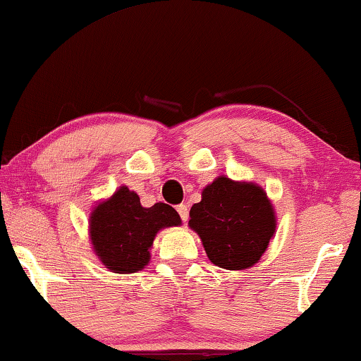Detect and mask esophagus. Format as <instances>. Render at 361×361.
Here are the masks:
<instances>
[{"mask_svg":"<svg viewBox=\"0 0 361 361\" xmlns=\"http://www.w3.org/2000/svg\"><path fill=\"white\" fill-rule=\"evenodd\" d=\"M177 212H179L180 219L184 222L189 219V209H188V206H185V204H179V206H177Z\"/></svg>","mask_w":361,"mask_h":361,"instance_id":"obj_1","label":"esophagus"}]
</instances>
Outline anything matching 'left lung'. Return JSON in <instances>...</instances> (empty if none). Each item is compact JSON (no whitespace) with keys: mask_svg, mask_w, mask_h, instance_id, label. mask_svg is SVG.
<instances>
[{"mask_svg":"<svg viewBox=\"0 0 361 361\" xmlns=\"http://www.w3.org/2000/svg\"><path fill=\"white\" fill-rule=\"evenodd\" d=\"M189 226L207 257L224 269H246L261 259L276 229L273 206L255 184L217 177L190 207Z\"/></svg>","mask_w":361,"mask_h":361,"instance_id":"left-lung-1","label":"left lung"}]
</instances>
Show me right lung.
Wrapping results in <instances>:
<instances>
[{"mask_svg": "<svg viewBox=\"0 0 361 361\" xmlns=\"http://www.w3.org/2000/svg\"><path fill=\"white\" fill-rule=\"evenodd\" d=\"M180 217L164 202L142 207L139 195L120 188L99 204L90 217V238L97 256L114 273H135L150 259L159 229L179 226Z\"/></svg>", "mask_w": 361, "mask_h": 361, "instance_id": "1", "label": "right lung"}]
</instances>
